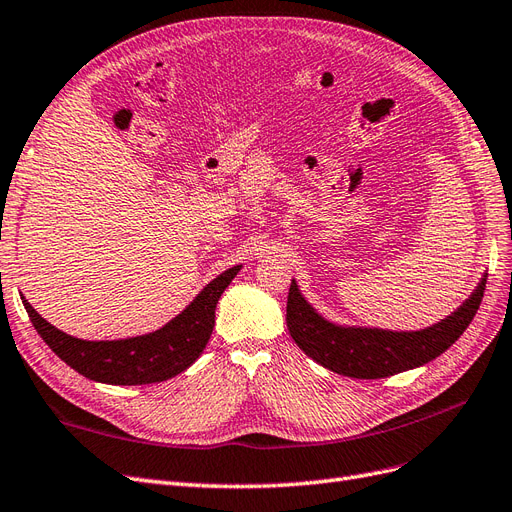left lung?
<instances>
[{"instance_id":"obj_1","label":"left lung","mask_w":512,"mask_h":512,"mask_svg":"<svg viewBox=\"0 0 512 512\" xmlns=\"http://www.w3.org/2000/svg\"><path fill=\"white\" fill-rule=\"evenodd\" d=\"M485 283L487 276L483 274L470 298L438 323L395 332L325 319L304 298L293 278L287 298V327L295 344L323 368L351 378H387L419 368L447 351L472 323L483 300Z\"/></svg>"}]
</instances>
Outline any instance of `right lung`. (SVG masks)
<instances>
[{"instance_id": "1", "label": "right lung", "mask_w": 512, "mask_h": 512, "mask_svg": "<svg viewBox=\"0 0 512 512\" xmlns=\"http://www.w3.org/2000/svg\"><path fill=\"white\" fill-rule=\"evenodd\" d=\"M240 268L234 266L212 278L185 310L155 332L121 340L74 338L42 319L25 298L21 300L42 340L78 374L106 385H148L185 372L202 355L214 327V308Z\"/></svg>"}]
</instances>
